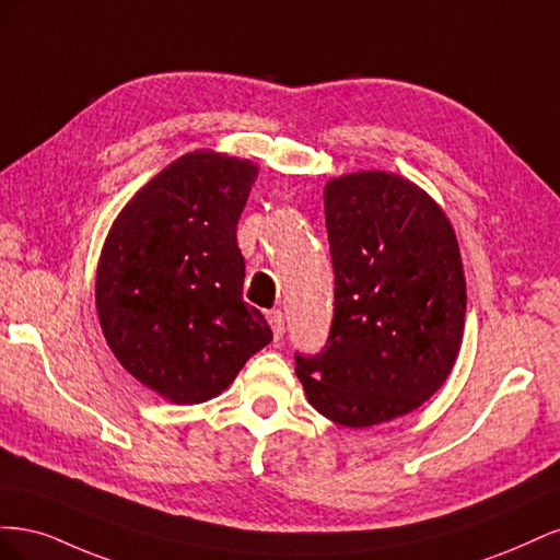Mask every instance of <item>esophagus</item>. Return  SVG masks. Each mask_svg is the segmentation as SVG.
<instances>
[{
	"label": "esophagus",
	"instance_id": "34e87169",
	"mask_svg": "<svg viewBox=\"0 0 560 560\" xmlns=\"http://www.w3.org/2000/svg\"><path fill=\"white\" fill-rule=\"evenodd\" d=\"M266 317H268L270 329H273V338H276V341H280L282 334H284V315H282V311H268Z\"/></svg>",
	"mask_w": 560,
	"mask_h": 560
}]
</instances>
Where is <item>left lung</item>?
I'll list each match as a JSON object with an SVG mask.
<instances>
[{
  "instance_id": "obj_1",
  "label": "left lung",
  "mask_w": 560,
  "mask_h": 560,
  "mask_svg": "<svg viewBox=\"0 0 560 560\" xmlns=\"http://www.w3.org/2000/svg\"><path fill=\"white\" fill-rule=\"evenodd\" d=\"M325 214L334 319L296 376L317 413L364 430L416 411L453 371L467 311L460 245L442 206L395 173L329 179Z\"/></svg>"
}]
</instances>
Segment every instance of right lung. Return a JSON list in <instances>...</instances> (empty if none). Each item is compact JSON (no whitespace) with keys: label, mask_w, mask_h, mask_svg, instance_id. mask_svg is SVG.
Here are the masks:
<instances>
[{"label":"right lung","mask_w":560,"mask_h":560,"mask_svg":"<svg viewBox=\"0 0 560 560\" xmlns=\"http://www.w3.org/2000/svg\"><path fill=\"white\" fill-rule=\"evenodd\" d=\"M259 165L196 149L118 212L100 252L95 308L114 358L173 404L208 401L270 343L243 301L238 219Z\"/></svg>","instance_id":"1"}]
</instances>
